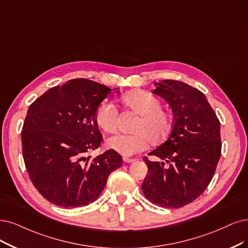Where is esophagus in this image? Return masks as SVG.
I'll return each mask as SVG.
<instances>
[{"label": "esophagus", "instance_id": "esophagus-1", "mask_svg": "<svg viewBox=\"0 0 248 248\" xmlns=\"http://www.w3.org/2000/svg\"><path fill=\"white\" fill-rule=\"evenodd\" d=\"M136 159H134V158H130V157H124V162H126V163H132V162H134Z\"/></svg>", "mask_w": 248, "mask_h": 248}]
</instances>
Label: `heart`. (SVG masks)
Returning a JSON list of instances; mask_svg holds the SVG:
<instances>
[{"instance_id":"heart-1","label":"heart","mask_w":248,"mask_h":248,"mask_svg":"<svg viewBox=\"0 0 248 248\" xmlns=\"http://www.w3.org/2000/svg\"><path fill=\"white\" fill-rule=\"evenodd\" d=\"M126 109L139 115L132 127L133 134L117 133L107 139V147L115 152L131 156L148 147L157 145L169 136L172 117L162 108L161 100L148 91H135L119 98ZM118 112L115 106L106 100L100 103L95 111V122L101 130L111 133L115 130Z\"/></svg>"}]
</instances>
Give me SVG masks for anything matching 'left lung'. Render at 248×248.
<instances>
[{
	"label": "left lung",
	"mask_w": 248,
	"mask_h": 248,
	"mask_svg": "<svg viewBox=\"0 0 248 248\" xmlns=\"http://www.w3.org/2000/svg\"><path fill=\"white\" fill-rule=\"evenodd\" d=\"M152 93L170 105L173 124L167 141L143 160L148 167L142 190L150 202L178 208L198 198L212 181L222 152L221 124L204 94L185 82H155Z\"/></svg>",
	"instance_id": "1"
}]
</instances>
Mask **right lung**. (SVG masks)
Segmentation results:
<instances>
[{"instance_id":"1","label":"right lung","mask_w":248,"mask_h":248,"mask_svg":"<svg viewBox=\"0 0 248 248\" xmlns=\"http://www.w3.org/2000/svg\"><path fill=\"white\" fill-rule=\"evenodd\" d=\"M111 91L76 78L49 89L29 107L21 131L23 160L33 186L50 202L62 207L94 202L123 164L112 149L87 156L103 142L95 111Z\"/></svg>"}]
</instances>
